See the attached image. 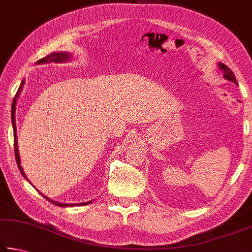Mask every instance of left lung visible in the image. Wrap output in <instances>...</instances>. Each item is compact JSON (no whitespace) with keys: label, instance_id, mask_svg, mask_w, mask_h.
<instances>
[{"label":"left lung","instance_id":"1","mask_svg":"<svg viewBox=\"0 0 252 252\" xmlns=\"http://www.w3.org/2000/svg\"><path fill=\"white\" fill-rule=\"evenodd\" d=\"M218 66H219V68H220V70L223 71V78L229 80V81L235 82V84L237 85V80H236V77L234 75V72H232L229 69V68H228L226 65H223V63H219Z\"/></svg>","mask_w":252,"mask_h":252}]
</instances>
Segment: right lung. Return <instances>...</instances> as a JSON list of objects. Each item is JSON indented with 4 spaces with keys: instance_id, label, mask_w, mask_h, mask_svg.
Listing matches in <instances>:
<instances>
[{
    "instance_id": "obj_1",
    "label": "right lung",
    "mask_w": 252,
    "mask_h": 252,
    "mask_svg": "<svg viewBox=\"0 0 252 252\" xmlns=\"http://www.w3.org/2000/svg\"><path fill=\"white\" fill-rule=\"evenodd\" d=\"M71 58V55L70 53H53L48 55V56L44 57L42 59H39V61H37V63H49V62H55V63H63V62H67L69 61V59ZM24 80H23L21 82V86L20 88H18L17 93L15 94V98L14 100H13V103H12V114H11V118H12V126H13V131H14V152H15V158H16V163L18 165V168H20V172L22 173V175L24 176L26 180L27 177L25 176V173L23 172V168L21 166V159H20V153H18V149H17V136H16V125H15V106H16V101H17V98L18 95H20L21 94V90L23 89V86H24ZM43 195V194H42ZM44 196V195H43ZM45 198H46L47 200H49L50 203H53L54 205L56 206H61V207H69V206H76V205H80V206H85V205H88L91 203V200H89V202L87 203H80V204H63V203H57L55 202V200H52L49 199L48 197H46V196H44Z\"/></svg>"
}]
</instances>
